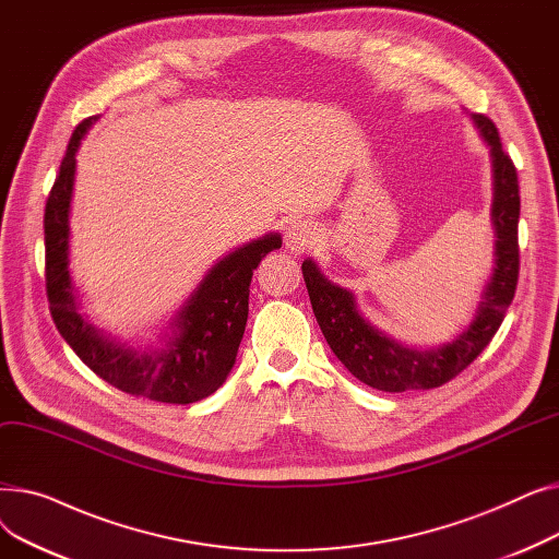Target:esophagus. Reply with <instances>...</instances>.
Returning a JSON list of instances; mask_svg holds the SVG:
<instances>
[{
    "instance_id": "esophagus-1",
    "label": "esophagus",
    "mask_w": 559,
    "mask_h": 559,
    "mask_svg": "<svg viewBox=\"0 0 559 559\" xmlns=\"http://www.w3.org/2000/svg\"><path fill=\"white\" fill-rule=\"evenodd\" d=\"M314 240H317L314 238V226L310 222L295 219V222L287 224V228H285V249L289 253L299 255V253L308 251L314 245Z\"/></svg>"
}]
</instances>
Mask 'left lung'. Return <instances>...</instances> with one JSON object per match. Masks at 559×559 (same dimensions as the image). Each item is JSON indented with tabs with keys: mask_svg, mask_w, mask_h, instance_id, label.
<instances>
[{
	"mask_svg": "<svg viewBox=\"0 0 559 559\" xmlns=\"http://www.w3.org/2000/svg\"><path fill=\"white\" fill-rule=\"evenodd\" d=\"M489 144L493 167L491 222L496 233V267L468 329L453 342L430 350L407 348L362 319L350 292L333 285L312 260L301 264L317 324L340 362L365 385L380 392L432 390L449 383L472 365L501 329L519 281V179L503 152L498 129L485 115H474Z\"/></svg>",
	"mask_w": 559,
	"mask_h": 559,
	"instance_id": "1",
	"label": "left lung"
}]
</instances>
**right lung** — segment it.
<instances>
[{
  "mask_svg": "<svg viewBox=\"0 0 559 559\" xmlns=\"http://www.w3.org/2000/svg\"><path fill=\"white\" fill-rule=\"evenodd\" d=\"M97 117L83 120L68 144L45 205V283L49 312L74 354L112 388L158 403H194L211 396L238 356L249 317V285L260 260L281 249V235H264L222 258L181 312L171 337L158 350H133L108 340L76 310L68 272L70 201L81 138Z\"/></svg>",
  "mask_w": 559,
  "mask_h": 559,
  "instance_id": "right-lung-1",
  "label": "right lung"
}]
</instances>
